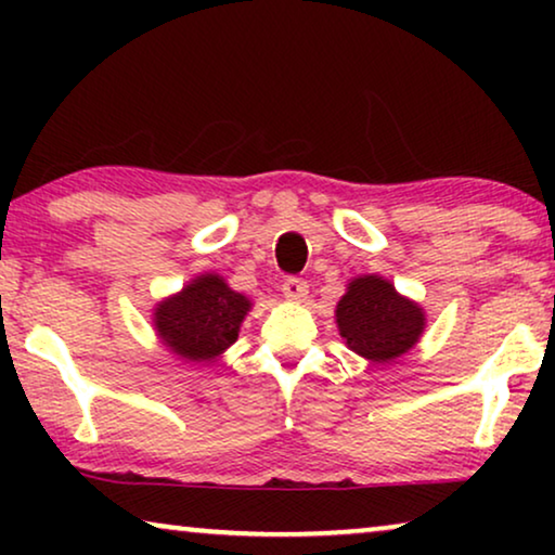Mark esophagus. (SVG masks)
<instances>
[{"label": "esophagus", "instance_id": "1", "mask_svg": "<svg viewBox=\"0 0 555 555\" xmlns=\"http://www.w3.org/2000/svg\"><path fill=\"white\" fill-rule=\"evenodd\" d=\"M283 295L291 302H302L308 298V283H306V280H298V278H287L283 283Z\"/></svg>", "mask_w": 555, "mask_h": 555}]
</instances>
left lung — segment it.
<instances>
[{
    "label": "left lung",
    "mask_w": 555,
    "mask_h": 555,
    "mask_svg": "<svg viewBox=\"0 0 555 555\" xmlns=\"http://www.w3.org/2000/svg\"><path fill=\"white\" fill-rule=\"evenodd\" d=\"M340 338L371 363H391L420 344L427 315L420 302L401 295L382 275H359L336 306Z\"/></svg>",
    "instance_id": "obj_1"
}]
</instances>
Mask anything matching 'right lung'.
Masks as SVG:
<instances>
[{
  "label": "right lung",
  "mask_w": 555,
  "mask_h": 555,
  "mask_svg": "<svg viewBox=\"0 0 555 555\" xmlns=\"http://www.w3.org/2000/svg\"><path fill=\"white\" fill-rule=\"evenodd\" d=\"M253 300L232 291L217 272H202L179 293L158 300L151 323L166 351L192 366H209L240 336Z\"/></svg>",
  "instance_id": "1"
}]
</instances>
